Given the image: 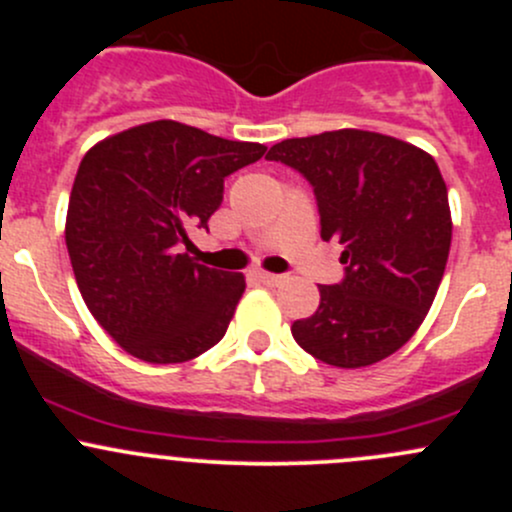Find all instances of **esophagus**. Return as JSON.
<instances>
[{"label":"esophagus","mask_w":512,"mask_h":512,"mask_svg":"<svg viewBox=\"0 0 512 512\" xmlns=\"http://www.w3.org/2000/svg\"><path fill=\"white\" fill-rule=\"evenodd\" d=\"M255 277L262 282V285H270V287L282 285V282L287 280L285 275H272V272H255Z\"/></svg>","instance_id":"obj_1"}]
</instances>
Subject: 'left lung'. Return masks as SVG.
Segmentation results:
<instances>
[{
  "label": "left lung",
  "mask_w": 512,
  "mask_h": 512,
  "mask_svg": "<svg viewBox=\"0 0 512 512\" xmlns=\"http://www.w3.org/2000/svg\"><path fill=\"white\" fill-rule=\"evenodd\" d=\"M267 160L312 185L322 240L344 247L342 282L319 287L317 312L292 324L294 342L339 369L391 356L431 309L451 250L448 190L436 160L356 128L287 138Z\"/></svg>",
  "instance_id": "1"
}]
</instances>
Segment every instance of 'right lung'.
I'll return each instance as SVG.
<instances>
[{
	"instance_id": "right-lung-1",
	"label": "right lung",
	"mask_w": 512,
	"mask_h": 512,
	"mask_svg": "<svg viewBox=\"0 0 512 512\" xmlns=\"http://www.w3.org/2000/svg\"><path fill=\"white\" fill-rule=\"evenodd\" d=\"M175 121H153L86 153L66 213V250L96 322L136 359L178 364L227 332L245 277L198 265L183 247L208 230L225 178L265 156Z\"/></svg>"
}]
</instances>
